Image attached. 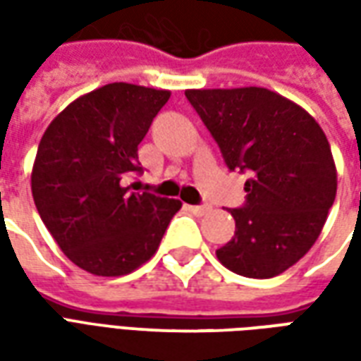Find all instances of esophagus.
<instances>
[{
    "label": "esophagus",
    "instance_id": "esophagus-1",
    "mask_svg": "<svg viewBox=\"0 0 361 361\" xmlns=\"http://www.w3.org/2000/svg\"><path fill=\"white\" fill-rule=\"evenodd\" d=\"M189 211L193 212L195 216H204L207 212L211 211V207L209 204H193V207H189Z\"/></svg>",
    "mask_w": 361,
    "mask_h": 361
}]
</instances>
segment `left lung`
<instances>
[{
    "label": "left lung",
    "mask_w": 361,
    "mask_h": 361,
    "mask_svg": "<svg viewBox=\"0 0 361 361\" xmlns=\"http://www.w3.org/2000/svg\"><path fill=\"white\" fill-rule=\"evenodd\" d=\"M230 170L250 172L234 238L216 250L247 279H272L311 250L336 197V166L323 129L302 106L261 87L191 89Z\"/></svg>",
    "instance_id": "8db88e82"
}]
</instances>
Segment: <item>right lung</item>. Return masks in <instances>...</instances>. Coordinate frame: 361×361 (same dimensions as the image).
<instances>
[{
    "instance_id": "right-lung-1",
    "label": "right lung",
    "mask_w": 361,
    "mask_h": 361,
    "mask_svg": "<svg viewBox=\"0 0 361 361\" xmlns=\"http://www.w3.org/2000/svg\"><path fill=\"white\" fill-rule=\"evenodd\" d=\"M170 90L110 82L58 114L44 131L30 188L40 219L69 261L96 276H121L157 253L178 199L133 193L137 147Z\"/></svg>"
}]
</instances>
